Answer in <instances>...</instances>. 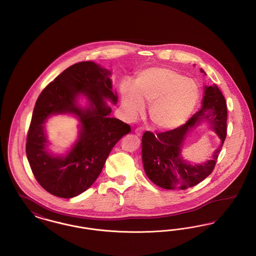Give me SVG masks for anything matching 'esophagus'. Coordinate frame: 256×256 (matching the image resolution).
<instances>
[{"label": "esophagus", "instance_id": "esophagus-1", "mask_svg": "<svg viewBox=\"0 0 256 256\" xmlns=\"http://www.w3.org/2000/svg\"><path fill=\"white\" fill-rule=\"evenodd\" d=\"M135 134H136V135H138V136H141L143 134V130L141 128H137L135 130Z\"/></svg>", "mask_w": 256, "mask_h": 256}]
</instances>
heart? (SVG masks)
<instances>
[{
	"label": "heart",
	"instance_id": "b5f03b06",
	"mask_svg": "<svg viewBox=\"0 0 256 256\" xmlns=\"http://www.w3.org/2000/svg\"><path fill=\"white\" fill-rule=\"evenodd\" d=\"M122 104L130 117L141 114L150 106V118L156 128L170 130L188 120L200 97L193 80L168 68H150L138 74L134 86L124 82Z\"/></svg>",
	"mask_w": 256,
	"mask_h": 256
}]
</instances>
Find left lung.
<instances>
[{"label":"left lung","instance_id":"obj_1","mask_svg":"<svg viewBox=\"0 0 256 256\" xmlns=\"http://www.w3.org/2000/svg\"><path fill=\"white\" fill-rule=\"evenodd\" d=\"M202 73L206 74L200 69ZM202 108L186 124L156 135L146 132L142 137V161L146 176L167 190L187 189L202 182L214 169L226 136V102L218 86H204ZM206 122L220 138V146L209 160L191 164L182 158V150L188 134Z\"/></svg>","mask_w":256,"mask_h":256}]
</instances>
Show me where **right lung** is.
Returning <instances> with one entry per match:
<instances>
[{
    "label": "right lung",
    "mask_w": 256,
    "mask_h": 256,
    "mask_svg": "<svg viewBox=\"0 0 256 256\" xmlns=\"http://www.w3.org/2000/svg\"><path fill=\"white\" fill-rule=\"evenodd\" d=\"M111 71L93 61L76 63L58 76L39 95L26 137V152L38 183L50 194L71 198L84 193L104 168L112 148L132 130L128 124L111 118L110 100L116 104ZM84 97L88 104L78 102ZM70 114L80 122L79 135L66 155L48 146L44 124L54 114Z\"/></svg>",
    "instance_id": "1"
}]
</instances>
